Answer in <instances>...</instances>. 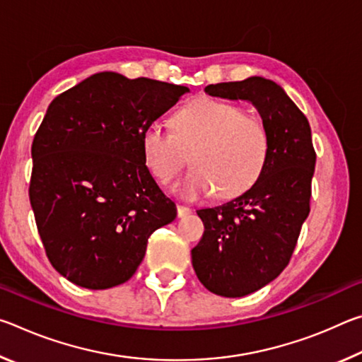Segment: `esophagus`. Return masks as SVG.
Wrapping results in <instances>:
<instances>
[{"mask_svg":"<svg viewBox=\"0 0 362 362\" xmlns=\"http://www.w3.org/2000/svg\"><path fill=\"white\" fill-rule=\"evenodd\" d=\"M188 214H192V209H189V207L182 206V204L177 206V216H179V217H187Z\"/></svg>","mask_w":362,"mask_h":362,"instance_id":"esophagus-1","label":"esophagus"}]
</instances>
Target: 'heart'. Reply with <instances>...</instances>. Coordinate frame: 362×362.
<instances>
[{
  "label": "heart",
  "mask_w": 362,
  "mask_h": 362,
  "mask_svg": "<svg viewBox=\"0 0 362 362\" xmlns=\"http://www.w3.org/2000/svg\"><path fill=\"white\" fill-rule=\"evenodd\" d=\"M173 131L151 122L142 134V150L159 182L174 179L192 151L193 169L175 185L185 198L216 192L233 198L246 192L265 168L269 140L263 122L231 102L198 97L177 110Z\"/></svg>",
  "instance_id": "obj_1"
}]
</instances>
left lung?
I'll return each mask as SVG.
<instances>
[{
  "instance_id": "1",
  "label": "left lung",
  "mask_w": 362,
  "mask_h": 362,
  "mask_svg": "<svg viewBox=\"0 0 362 362\" xmlns=\"http://www.w3.org/2000/svg\"><path fill=\"white\" fill-rule=\"evenodd\" d=\"M204 90L250 102L268 132V159L254 185L228 203L196 211L204 223L192 249L196 276L217 296L244 297L272 283L289 263L310 214L316 153L306 116L272 79L250 76Z\"/></svg>"
}]
</instances>
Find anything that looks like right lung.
<instances>
[{
  "label": "right lung",
  "mask_w": 362,
  "mask_h": 362,
  "mask_svg": "<svg viewBox=\"0 0 362 362\" xmlns=\"http://www.w3.org/2000/svg\"><path fill=\"white\" fill-rule=\"evenodd\" d=\"M188 90L102 71L47 107L32 145L30 203L49 262L73 284L126 283L151 233L175 218L145 164L142 134Z\"/></svg>",
  "instance_id": "1"
}]
</instances>
